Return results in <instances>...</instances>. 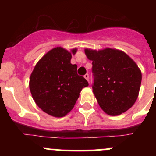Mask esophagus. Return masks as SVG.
Instances as JSON below:
<instances>
[{"label": "esophagus", "instance_id": "obj_1", "mask_svg": "<svg viewBox=\"0 0 156 156\" xmlns=\"http://www.w3.org/2000/svg\"><path fill=\"white\" fill-rule=\"evenodd\" d=\"M84 78H85L86 79H87V80H88V81H89V74H88V73H87V74L84 75Z\"/></svg>", "mask_w": 156, "mask_h": 156}]
</instances>
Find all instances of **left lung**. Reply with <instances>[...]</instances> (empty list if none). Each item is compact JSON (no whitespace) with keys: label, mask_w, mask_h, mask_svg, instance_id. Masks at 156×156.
I'll return each instance as SVG.
<instances>
[{"label":"left lung","mask_w":156,"mask_h":156,"mask_svg":"<svg viewBox=\"0 0 156 156\" xmlns=\"http://www.w3.org/2000/svg\"><path fill=\"white\" fill-rule=\"evenodd\" d=\"M92 61L93 92L106 114L117 116L128 110L138 98L141 73L136 64L124 52L106 49H86Z\"/></svg>","instance_id":"8db88e82"}]
</instances>
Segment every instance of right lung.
Wrapping results in <instances>:
<instances>
[{
    "instance_id": "1",
    "label": "right lung",
    "mask_w": 156,
    "mask_h": 156,
    "mask_svg": "<svg viewBox=\"0 0 156 156\" xmlns=\"http://www.w3.org/2000/svg\"><path fill=\"white\" fill-rule=\"evenodd\" d=\"M73 54L76 49L72 51ZM72 55L64 48H53L39 61L31 77L29 87L37 105L50 115L62 117L72 110L79 93L89 83L70 63Z\"/></svg>"
}]
</instances>
